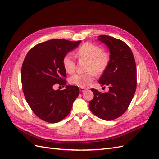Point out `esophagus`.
Wrapping results in <instances>:
<instances>
[{
  "instance_id": "34e87169",
  "label": "esophagus",
  "mask_w": 159,
  "mask_h": 159,
  "mask_svg": "<svg viewBox=\"0 0 159 159\" xmlns=\"http://www.w3.org/2000/svg\"><path fill=\"white\" fill-rule=\"evenodd\" d=\"M85 89H86V88H81V87L80 88V91H81V92H83V91H84Z\"/></svg>"
}]
</instances>
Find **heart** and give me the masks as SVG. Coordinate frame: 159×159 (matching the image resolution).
Returning a JSON list of instances; mask_svg holds the SVG:
<instances>
[{"label": "heart", "instance_id": "heart-1", "mask_svg": "<svg viewBox=\"0 0 159 159\" xmlns=\"http://www.w3.org/2000/svg\"><path fill=\"white\" fill-rule=\"evenodd\" d=\"M78 54L80 57L89 60L88 70L91 71L85 74H74L70 77V82L71 84L81 88H86L95 79V74L94 71L97 73H102L106 68L109 61L108 56L102 52L100 47L91 43L84 44L79 48ZM63 66L68 73L71 74L75 70V64L73 54L68 53L64 57ZM92 70L94 71H92Z\"/></svg>", "mask_w": 159, "mask_h": 159}]
</instances>
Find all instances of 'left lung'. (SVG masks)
I'll return each mask as SVG.
<instances>
[{"label":"left lung","mask_w":159,"mask_h":159,"mask_svg":"<svg viewBox=\"0 0 159 159\" xmlns=\"http://www.w3.org/2000/svg\"><path fill=\"white\" fill-rule=\"evenodd\" d=\"M98 40L109 50V61L99 83L109 85L107 93L91 89L93 99L89 107L96 116L106 120L118 118L126 111L131 103L137 87V69L131 48L124 42L107 35H101Z\"/></svg>","instance_id":"left-lung-1"}]
</instances>
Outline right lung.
<instances>
[{
    "label": "right lung",
    "mask_w": 159,
    "mask_h": 159,
    "mask_svg": "<svg viewBox=\"0 0 159 159\" xmlns=\"http://www.w3.org/2000/svg\"><path fill=\"white\" fill-rule=\"evenodd\" d=\"M81 41L50 40L34 46L23 61L21 80L24 95L32 111L40 119L56 123L68 115L78 97V86L66 85L55 90L56 84L65 85L64 57Z\"/></svg>",
    "instance_id": "obj_1"
}]
</instances>
